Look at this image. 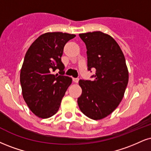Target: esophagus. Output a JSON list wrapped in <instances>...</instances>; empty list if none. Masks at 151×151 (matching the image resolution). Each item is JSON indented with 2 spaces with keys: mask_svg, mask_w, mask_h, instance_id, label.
I'll return each instance as SVG.
<instances>
[{
  "mask_svg": "<svg viewBox=\"0 0 151 151\" xmlns=\"http://www.w3.org/2000/svg\"><path fill=\"white\" fill-rule=\"evenodd\" d=\"M72 80H73L74 83H78V81H79V79H78V78H73V79H72Z\"/></svg>",
  "mask_w": 151,
  "mask_h": 151,
  "instance_id": "34e87169",
  "label": "esophagus"
}]
</instances>
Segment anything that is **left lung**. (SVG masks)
I'll use <instances>...</instances> for the list:
<instances>
[{
    "label": "left lung",
    "instance_id": "8db88e82",
    "mask_svg": "<svg viewBox=\"0 0 151 151\" xmlns=\"http://www.w3.org/2000/svg\"><path fill=\"white\" fill-rule=\"evenodd\" d=\"M86 46L88 70L94 80H79L82 89L77 103L85 115L99 120L111 114L122 100L129 72L120 47L112 36L97 31L80 34Z\"/></svg>",
    "mask_w": 151,
    "mask_h": 151
}]
</instances>
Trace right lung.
<instances>
[{"instance_id":"right-lung-1","label":"right lung","mask_w":151,"mask_h":151,"mask_svg":"<svg viewBox=\"0 0 151 151\" xmlns=\"http://www.w3.org/2000/svg\"><path fill=\"white\" fill-rule=\"evenodd\" d=\"M75 36L63 32L45 33L26 52L20 71L22 91L29 108L37 117L46 119L55 115L72 83V78L64 76L61 57L65 45ZM57 68L60 76L52 73Z\"/></svg>"}]
</instances>
